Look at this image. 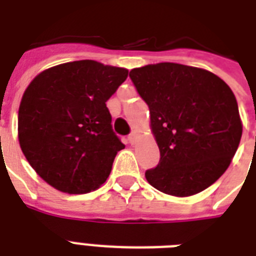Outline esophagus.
<instances>
[{"mask_svg": "<svg viewBox=\"0 0 256 256\" xmlns=\"http://www.w3.org/2000/svg\"><path fill=\"white\" fill-rule=\"evenodd\" d=\"M128 142L132 144H134L136 142V132H132L130 136H128Z\"/></svg>", "mask_w": 256, "mask_h": 256, "instance_id": "esophagus-1", "label": "esophagus"}]
</instances>
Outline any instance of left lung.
Returning <instances> with one entry per match:
<instances>
[{
  "label": "left lung",
  "instance_id": "1",
  "mask_svg": "<svg viewBox=\"0 0 256 256\" xmlns=\"http://www.w3.org/2000/svg\"><path fill=\"white\" fill-rule=\"evenodd\" d=\"M150 110L160 148L156 168L144 176L174 196L198 194L230 166L242 138L234 92L211 72L162 62L130 72Z\"/></svg>",
  "mask_w": 256,
  "mask_h": 256
}]
</instances>
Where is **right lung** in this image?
<instances>
[{
	"label": "right lung",
	"mask_w": 256,
	"mask_h": 256,
	"mask_svg": "<svg viewBox=\"0 0 256 256\" xmlns=\"http://www.w3.org/2000/svg\"><path fill=\"white\" fill-rule=\"evenodd\" d=\"M128 70L92 60L42 72L30 82L18 110V140L30 166L68 194H85L104 183L116 152L106 102Z\"/></svg>",
	"instance_id": "add662e5"
}]
</instances>
